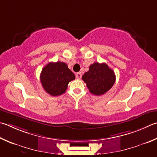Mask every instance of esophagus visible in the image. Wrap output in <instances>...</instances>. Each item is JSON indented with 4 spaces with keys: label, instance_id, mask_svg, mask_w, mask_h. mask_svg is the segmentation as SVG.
<instances>
[{
    "label": "esophagus",
    "instance_id": "34e87169",
    "mask_svg": "<svg viewBox=\"0 0 157 157\" xmlns=\"http://www.w3.org/2000/svg\"><path fill=\"white\" fill-rule=\"evenodd\" d=\"M82 73L81 72H79V73H76V75H75V76H76V78L77 79H81V78H82Z\"/></svg>",
    "mask_w": 157,
    "mask_h": 157
}]
</instances>
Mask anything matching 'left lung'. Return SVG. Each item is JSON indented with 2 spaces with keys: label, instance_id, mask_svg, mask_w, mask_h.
<instances>
[{
  "label": "left lung",
  "instance_id": "obj_1",
  "mask_svg": "<svg viewBox=\"0 0 157 157\" xmlns=\"http://www.w3.org/2000/svg\"><path fill=\"white\" fill-rule=\"evenodd\" d=\"M114 71L106 63L95 62L82 76L90 92L95 95H101L109 90L115 84Z\"/></svg>",
  "mask_w": 157,
  "mask_h": 157
}]
</instances>
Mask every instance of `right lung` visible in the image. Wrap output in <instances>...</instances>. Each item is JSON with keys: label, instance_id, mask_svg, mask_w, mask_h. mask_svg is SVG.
I'll use <instances>...</instances> for the list:
<instances>
[{"label": "right lung", "instance_id": "1", "mask_svg": "<svg viewBox=\"0 0 157 157\" xmlns=\"http://www.w3.org/2000/svg\"><path fill=\"white\" fill-rule=\"evenodd\" d=\"M75 79L74 73L64 62H49L42 70L40 82L47 93L58 96L66 92L71 81Z\"/></svg>", "mask_w": 157, "mask_h": 157}]
</instances>
